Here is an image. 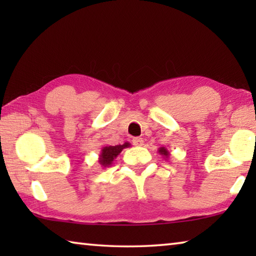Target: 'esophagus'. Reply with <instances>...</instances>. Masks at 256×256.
Returning a JSON list of instances; mask_svg holds the SVG:
<instances>
[{
    "instance_id": "obj_1",
    "label": "esophagus",
    "mask_w": 256,
    "mask_h": 256,
    "mask_svg": "<svg viewBox=\"0 0 256 256\" xmlns=\"http://www.w3.org/2000/svg\"><path fill=\"white\" fill-rule=\"evenodd\" d=\"M132 144H133L134 146H144V138H133Z\"/></svg>"
}]
</instances>
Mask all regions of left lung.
<instances>
[{
  "label": "left lung",
  "instance_id": "left-lung-1",
  "mask_svg": "<svg viewBox=\"0 0 256 256\" xmlns=\"http://www.w3.org/2000/svg\"><path fill=\"white\" fill-rule=\"evenodd\" d=\"M158 152H159V154L162 156L164 159H168V158H170V152L166 148H164V146H162V148H159L158 149Z\"/></svg>",
  "mask_w": 256,
  "mask_h": 256
}]
</instances>
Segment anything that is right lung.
I'll use <instances>...</instances> for the list:
<instances>
[{
  "label": "right lung",
  "mask_w": 256,
  "mask_h": 256,
  "mask_svg": "<svg viewBox=\"0 0 256 256\" xmlns=\"http://www.w3.org/2000/svg\"><path fill=\"white\" fill-rule=\"evenodd\" d=\"M131 144L128 142H125L124 144H118V146H105L102 148L100 154H99L98 162L102 168L112 166V164L114 162L116 157L122 152V150L125 148H128Z\"/></svg>",
  "instance_id": "add662e5"
}]
</instances>
